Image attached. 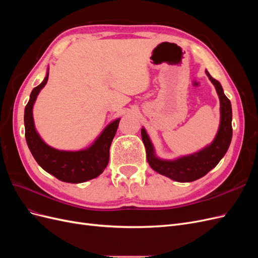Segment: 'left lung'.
Masks as SVG:
<instances>
[{"instance_id": "left-lung-1", "label": "left lung", "mask_w": 258, "mask_h": 258, "mask_svg": "<svg viewBox=\"0 0 258 258\" xmlns=\"http://www.w3.org/2000/svg\"><path fill=\"white\" fill-rule=\"evenodd\" d=\"M206 74L211 83L214 85L218 99H220V126L212 142L196 153L179 156L174 159H162L156 155L155 147L145 128L143 127L141 129L142 140L146 148V159L150 166L156 172L176 182L188 183L205 176L221 161L231 142V103L229 99L225 96L220 82L214 80L207 70Z\"/></svg>"}]
</instances>
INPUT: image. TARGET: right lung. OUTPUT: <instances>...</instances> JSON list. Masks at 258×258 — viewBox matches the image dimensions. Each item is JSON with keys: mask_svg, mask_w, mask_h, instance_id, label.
<instances>
[{"mask_svg": "<svg viewBox=\"0 0 258 258\" xmlns=\"http://www.w3.org/2000/svg\"><path fill=\"white\" fill-rule=\"evenodd\" d=\"M49 68L44 81L30 95L25 108L26 140L31 154L46 172L66 183L79 184L99 176L110 159V147L120 118L111 121L93 143L79 151L58 150L46 143L38 135L33 119V106L40 91L48 81Z\"/></svg>", "mask_w": 258, "mask_h": 258, "instance_id": "obj_1", "label": "right lung"}]
</instances>
